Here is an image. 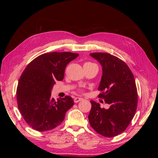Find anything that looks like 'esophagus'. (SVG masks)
<instances>
[{
  "mask_svg": "<svg viewBox=\"0 0 158 158\" xmlns=\"http://www.w3.org/2000/svg\"><path fill=\"white\" fill-rule=\"evenodd\" d=\"M83 99L82 98H75L74 99V103H78V102H79L80 101H82Z\"/></svg>",
  "mask_w": 158,
  "mask_h": 158,
  "instance_id": "1",
  "label": "esophagus"
}]
</instances>
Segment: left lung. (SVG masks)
<instances>
[{
  "label": "left lung",
  "instance_id": "obj_1",
  "mask_svg": "<svg viewBox=\"0 0 158 158\" xmlns=\"http://www.w3.org/2000/svg\"><path fill=\"white\" fill-rule=\"evenodd\" d=\"M90 56L102 66L103 74L98 90L99 98L110 105L108 109L101 108L94 101L92 103L89 122L95 132L106 137L120 135L135 116L138 94L135 78L125 62L107 52H94Z\"/></svg>",
  "mask_w": 158,
  "mask_h": 158
}]
</instances>
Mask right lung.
I'll list each match as a JSON object with an SVG mask.
<instances>
[{
    "label": "right lung",
    "mask_w": 158,
    "mask_h": 158,
    "mask_svg": "<svg viewBox=\"0 0 158 158\" xmlns=\"http://www.w3.org/2000/svg\"><path fill=\"white\" fill-rule=\"evenodd\" d=\"M70 52L42 54L28 64L19 80L18 107L25 121L37 131H47L59 126L73 106L70 96L55 101L51 90L55 81L64 78L66 65L78 56Z\"/></svg>",
    "instance_id": "add662e5"
}]
</instances>
